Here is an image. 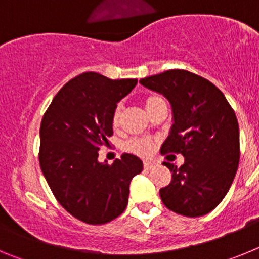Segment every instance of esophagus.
I'll return each instance as SVG.
<instances>
[{
    "instance_id": "34e87169",
    "label": "esophagus",
    "mask_w": 259,
    "mask_h": 259,
    "mask_svg": "<svg viewBox=\"0 0 259 259\" xmlns=\"http://www.w3.org/2000/svg\"><path fill=\"white\" fill-rule=\"evenodd\" d=\"M153 167H154V163H152V162H149V161H145L144 162V168H145V170H152Z\"/></svg>"
}]
</instances>
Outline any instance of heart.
I'll return each mask as SVG.
<instances>
[{"label":"heart","mask_w":259,"mask_h":259,"mask_svg":"<svg viewBox=\"0 0 259 259\" xmlns=\"http://www.w3.org/2000/svg\"><path fill=\"white\" fill-rule=\"evenodd\" d=\"M161 97L158 96H153V97H149L146 100V106L150 105L152 102L157 101ZM120 115H122V104H118L116 107L114 109L113 113V124L116 125L119 123V119H120ZM124 149L130 153H134V154L137 155H148L152 152V143L149 140H131L128 141L124 145Z\"/></svg>","instance_id":"heart-1"}]
</instances>
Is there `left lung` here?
<instances>
[{
    "label": "left lung",
    "instance_id": "obj_1",
    "mask_svg": "<svg viewBox=\"0 0 259 259\" xmlns=\"http://www.w3.org/2000/svg\"><path fill=\"white\" fill-rule=\"evenodd\" d=\"M141 85L161 93L172 111L161 153H182L184 164L163 162L172 172L159 196L167 209L202 217L230 191L240 159L239 123L223 93L209 80L185 70L144 77Z\"/></svg>",
    "mask_w": 259,
    "mask_h": 259
}]
</instances>
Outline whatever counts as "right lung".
<instances>
[{
    "label": "right lung",
    "instance_id": "right-lung-1",
    "mask_svg": "<svg viewBox=\"0 0 259 259\" xmlns=\"http://www.w3.org/2000/svg\"><path fill=\"white\" fill-rule=\"evenodd\" d=\"M136 84L84 72L62 87L41 120V171L62 207L84 223L104 224L122 214L132 178L143 171V161L128 153L113 164L98 161L113 135L114 109Z\"/></svg>",
    "mask_w": 259,
    "mask_h": 259
}]
</instances>
